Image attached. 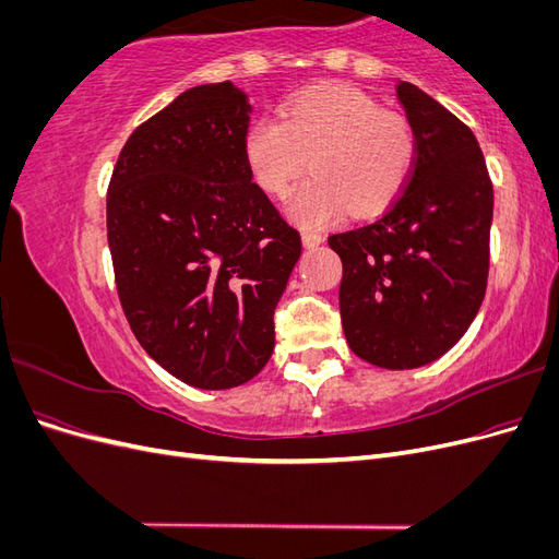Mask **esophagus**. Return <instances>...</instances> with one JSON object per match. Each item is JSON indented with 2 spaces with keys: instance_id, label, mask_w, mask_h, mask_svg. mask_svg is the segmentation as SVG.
<instances>
[{
  "instance_id": "obj_1",
  "label": "esophagus",
  "mask_w": 559,
  "mask_h": 559,
  "mask_svg": "<svg viewBox=\"0 0 559 559\" xmlns=\"http://www.w3.org/2000/svg\"><path fill=\"white\" fill-rule=\"evenodd\" d=\"M321 242H324V235H321L319 230L302 228V245H306L308 249H314V247H319Z\"/></svg>"
}]
</instances>
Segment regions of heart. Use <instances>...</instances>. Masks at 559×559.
<instances>
[{
    "mask_svg": "<svg viewBox=\"0 0 559 559\" xmlns=\"http://www.w3.org/2000/svg\"><path fill=\"white\" fill-rule=\"evenodd\" d=\"M289 200L302 224H326L345 207L370 214L386 207L408 183L417 140L403 116L352 86L310 88L286 99L277 116H261L245 134L247 167L261 189Z\"/></svg>",
    "mask_w": 559,
    "mask_h": 559,
    "instance_id": "heart-1",
    "label": "heart"
}]
</instances>
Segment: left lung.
<instances>
[{"mask_svg":"<svg viewBox=\"0 0 559 559\" xmlns=\"http://www.w3.org/2000/svg\"><path fill=\"white\" fill-rule=\"evenodd\" d=\"M396 95L417 140L408 183L389 210L335 233L347 345L380 368H417L471 326L487 289L492 179L476 134L408 81Z\"/></svg>","mask_w":559,"mask_h":559,"instance_id":"1","label":"left lung"}]
</instances>
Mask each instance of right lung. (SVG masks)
<instances>
[{
    "instance_id": "1",
    "label": "right lung",
    "mask_w": 559,
    "mask_h": 559,
    "mask_svg": "<svg viewBox=\"0 0 559 559\" xmlns=\"http://www.w3.org/2000/svg\"><path fill=\"white\" fill-rule=\"evenodd\" d=\"M247 95L205 83L134 128L107 191V238L128 324L148 357L200 389L251 380L300 235L251 181Z\"/></svg>"
}]
</instances>
